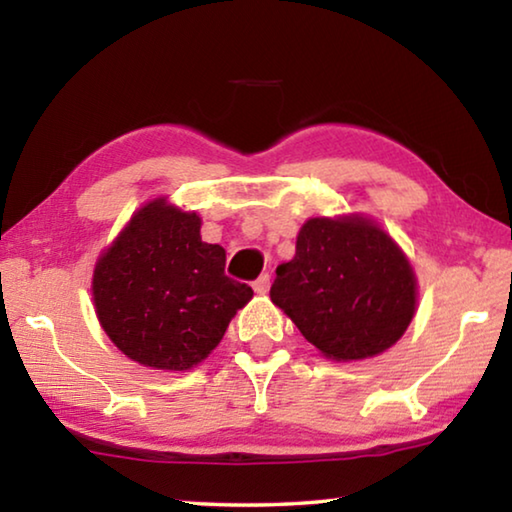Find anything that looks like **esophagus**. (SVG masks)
<instances>
[{"instance_id": "34e87169", "label": "esophagus", "mask_w": 512, "mask_h": 512, "mask_svg": "<svg viewBox=\"0 0 512 512\" xmlns=\"http://www.w3.org/2000/svg\"><path fill=\"white\" fill-rule=\"evenodd\" d=\"M253 289H255V293H259V296H264V293H268V289H271V275H268V273L259 275L257 280L253 282Z\"/></svg>"}]
</instances>
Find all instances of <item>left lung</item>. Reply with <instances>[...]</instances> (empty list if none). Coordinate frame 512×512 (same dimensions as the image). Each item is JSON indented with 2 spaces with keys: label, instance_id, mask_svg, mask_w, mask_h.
<instances>
[{
  "label": "left lung",
  "instance_id": "obj_1",
  "mask_svg": "<svg viewBox=\"0 0 512 512\" xmlns=\"http://www.w3.org/2000/svg\"><path fill=\"white\" fill-rule=\"evenodd\" d=\"M415 273L377 223L309 219L291 262L277 266L271 300L329 359L375 357L402 339L415 314Z\"/></svg>",
  "mask_w": 512,
  "mask_h": 512
}]
</instances>
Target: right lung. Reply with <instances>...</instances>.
Returning a JSON list of instances; mask_svg holds the SVG:
<instances>
[{
  "mask_svg": "<svg viewBox=\"0 0 512 512\" xmlns=\"http://www.w3.org/2000/svg\"><path fill=\"white\" fill-rule=\"evenodd\" d=\"M92 296L103 332L128 359L189 370L219 345L253 289L225 275V250L201 239V216L155 198L99 257Z\"/></svg>",
  "mask_w": 512,
  "mask_h": 512,
  "instance_id": "add662e5",
  "label": "right lung"
}]
</instances>
